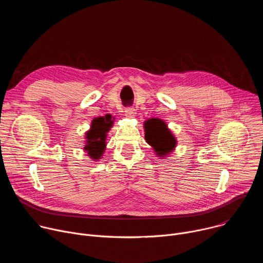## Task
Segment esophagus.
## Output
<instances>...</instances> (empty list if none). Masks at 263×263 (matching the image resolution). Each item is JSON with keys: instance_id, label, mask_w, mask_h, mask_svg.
<instances>
[{"instance_id": "obj_1", "label": "esophagus", "mask_w": 263, "mask_h": 263, "mask_svg": "<svg viewBox=\"0 0 263 263\" xmlns=\"http://www.w3.org/2000/svg\"><path fill=\"white\" fill-rule=\"evenodd\" d=\"M125 114L128 118H134L135 115H136V112H135V109L133 107H127L125 109Z\"/></svg>"}]
</instances>
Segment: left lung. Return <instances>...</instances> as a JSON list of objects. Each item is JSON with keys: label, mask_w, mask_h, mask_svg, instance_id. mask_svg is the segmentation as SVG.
<instances>
[{"label": "left lung", "mask_w": 263, "mask_h": 263, "mask_svg": "<svg viewBox=\"0 0 263 263\" xmlns=\"http://www.w3.org/2000/svg\"><path fill=\"white\" fill-rule=\"evenodd\" d=\"M144 129L146 142L155 148L158 155H165L175 147L176 139L162 121L157 119L148 120L144 124Z\"/></svg>", "instance_id": "left-lung-1"}]
</instances>
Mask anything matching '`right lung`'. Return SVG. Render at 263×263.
I'll use <instances>...</instances> for the list:
<instances>
[{
  "label": "right lung",
  "instance_id": "obj_1",
  "mask_svg": "<svg viewBox=\"0 0 263 263\" xmlns=\"http://www.w3.org/2000/svg\"><path fill=\"white\" fill-rule=\"evenodd\" d=\"M114 121L111 120L110 115H106L103 118H97L91 123V129L86 133L87 143L85 149L88 152V155L98 160L101 158L106 143V133L110 130Z\"/></svg>",
  "mask_w": 263,
  "mask_h": 263
}]
</instances>
